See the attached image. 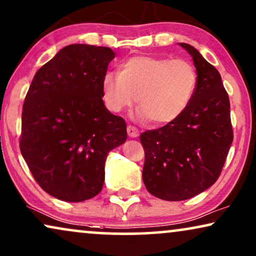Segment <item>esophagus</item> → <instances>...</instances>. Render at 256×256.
I'll return each mask as SVG.
<instances>
[{
    "label": "esophagus",
    "instance_id": "esophagus-1",
    "mask_svg": "<svg viewBox=\"0 0 256 256\" xmlns=\"http://www.w3.org/2000/svg\"><path fill=\"white\" fill-rule=\"evenodd\" d=\"M128 137H130V138H137L139 136L138 128H136L134 126L128 125Z\"/></svg>",
    "mask_w": 256,
    "mask_h": 256
}]
</instances>
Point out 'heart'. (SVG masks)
<instances>
[{"label": "heart", "instance_id": "obj_1", "mask_svg": "<svg viewBox=\"0 0 256 256\" xmlns=\"http://www.w3.org/2000/svg\"><path fill=\"white\" fill-rule=\"evenodd\" d=\"M198 83L196 71L184 60L136 56L125 60L119 74L106 72L102 80V97L114 114L136 102L138 120L165 125L178 119L192 100Z\"/></svg>", "mask_w": 256, "mask_h": 256}]
</instances>
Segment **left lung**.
Wrapping results in <instances>:
<instances>
[{
	"instance_id": "1",
	"label": "left lung",
	"mask_w": 256,
	"mask_h": 256,
	"mask_svg": "<svg viewBox=\"0 0 256 256\" xmlns=\"http://www.w3.org/2000/svg\"><path fill=\"white\" fill-rule=\"evenodd\" d=\"M178 44L196 69V92L178 119L140 134L142 182L152 196L166 202H182L210 188L233 142L230 100L219 71L196 48Z\"/></svg>"
}]
</instances>
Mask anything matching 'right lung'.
I'll use <instances>...</instances> for the list:
<instances>
[{
	"label": "right lung",
	"instance_id": "right-lung-1",
	"mask_svg": "<svg viewBox=\"0 0 256 256\" xmlns=\"http://www.w3.org/2000/svg\"><path fill=\"white\" fill-rule=\"evenodd\" d=\"M116 54L71 44L37 71L26 96L20 148L38 185L56 199L80 202L103 188L108 152L128 138L126 122L102 100Z\"/></svg>",
	"mask_w": 256,
	"mask_h": 256
}]
</instances>
